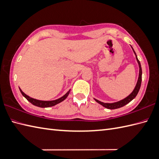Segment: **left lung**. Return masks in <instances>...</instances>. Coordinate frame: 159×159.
Masks as SVG:
<instances>
[{
	"mask_svg": "<svg viewBox=\"0 0 159 159\" xmlns=\"http://www.w3.org/2000/svg\"><path fill=\"white\" fill-rule=\"evenodd\" d=\"M133 51H134V52L135 55V57H136V60H137V61L139 64V77H138V82L137 84H136V86L134 89V90L133 91L132 93L127 96L126 98H125L123 99H122V100L119 101V102H114V103H111V104H110V103H104V102H102L98 100V99H95V100L98 103H99V104H101L102 106H103L105 108H108V109H110V110H112V109H117V108H121V107H123L124 106H125L126 104H127L128 103H129L131 100H133L135 97L136 95H138L139 90L140 89V87H141V83H142V67H141V64H140V62L139 61V60L138 59L137 55H136V53L135 52V51L133 49V47H131Z\"/></svg>",
	"mask_w": 159,
	"mask_h": 159,
	"instance_id": "obj_1",
	"label": "left lung"
}]
</instances>
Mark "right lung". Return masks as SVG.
Instances as JSON below:
<instances>
[{
    "label": "right lung",
    "mask_w": 159,
    "mask_h": 159,
    "mask_svg": "<svg viewBox=\"0 0 159 159\" xmlns=\"http://www.w3.org/2000/svg\"><path fill=\"white\" fill-rule=\"evenodd\" d=\"M20 90L21 91V94L23 95V96L25 97V98L28 101H29L33 105H34L36 106H38V107H40V108H47V107L53 106L55 105L59 104V103H60L62 101H64V99L68 97V95L70 93V90H69L67 92V93H66L64 95V96H62L61 98H59L57 99H55V100H53V101H41V100H38V99H34V98H32L30 97H29L28 95H25L24 93V92L20 89Z\"/></svg>",
    "instance_id": "add662e5"
}]
</instances>
